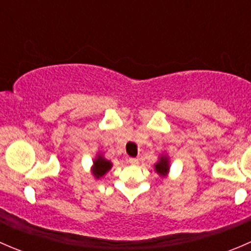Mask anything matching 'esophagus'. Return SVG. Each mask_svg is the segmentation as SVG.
Segmentation results:
<instances>
[{"label": "esophagus", "instance_id": "obj_1", "mask_svg": "<svg viewBox=\"0 0 251 251\" xmlns=\"http://www.w3.org/2000/svg\"><path fill=\"white\" fill-rule=\"evenodd\" d=\"M127 161L128 164H131V165H138V164H140V159L137 158H130Z\"/></svg>", "mask_w": 251, "mask_h": 251}]
</instances>
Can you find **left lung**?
<instances>
[{"mask_svg": "<svg viewBox=\"0 0 251 251\" xmlns=\"http://www.w3.org/2000/svg\"><path fill=\"white\" fill-rule=\"evenodd\" d=\"M154 168H155V171L160 175V176H166L169 173V169H170V161H169L168 156H160L158 163L154 165Z\"/></svg>", "mask_w": 251, "mask_h": 251, "instance_id": "8db88e82", "label": "left lung"}]
</instances>
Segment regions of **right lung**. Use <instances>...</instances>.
<instances>
[{
	"label": "right lung",
	"instance_id": "obj_1",
	"mask_svg": "<svg viewBox=\"0 0 251 251\" xmlns=\"http://www.w3.org/2000/svg\"><path fill=\"white\" fill-rule=\"evenodd\" d=\"M111 163L107 159L103 158L102 155H97V158L93 161V170L92 174L96 178H100L111 169Z\"/></svg>",
	"mask_w": 251,
	"mask_h": 251
}]
</instances>
